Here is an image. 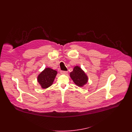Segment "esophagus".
Wrapping results in <instances>:
<instances>
[{
    "instance_id": "esophagus-1",
    "label": "esophagus",
    "mask_w": 132,
    "mask_h": 132,
    "mask_svg": "<svg viewBox=\"0 0 132 132\" xmlns=\"http://www.w3.org/2000/svg\"><path fill=\"white\" fill-rule=\"evenodd\" d=\"M60 73H61V74L66 75V74H67L68 73V71H60Z\"/></svg>"
}]
</instances>
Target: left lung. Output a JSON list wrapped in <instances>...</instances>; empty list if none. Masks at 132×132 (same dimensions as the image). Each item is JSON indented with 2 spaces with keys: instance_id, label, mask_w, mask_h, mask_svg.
<instances>
[{
  "instance_id": "1",
  "label": "left lung",
  "mask_w": 132,
  "mask_h": 132,
  "mask_svg": "<svg viewBox=\"0 0 132 132\" xmlns=\"http://www.w3.org/2000/svg\"><path fill=\"white\" fill-rule=\"evenodd\" d=\"M70 75L76 85L79 87H82L88 82V76L79 66H75Z\"/></svg>"
}]
</instances>
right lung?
Masks as SVG:
<instances>
[{"mask_svg":"<svg viewBox=\"0 0 132 132\" xmlns=\"http://www.w3.org/2000/svg\"><path fill=\"white\" fill-rule=\"evenodd\" d=\"M57 74L56 70L46 68L38 76L37 81L42 88L46 89L51 86Z\"/></svg>","mask_w":132,"mask_h":132,"instance_id":"obj_1","label":"right lung"}]
</instances>
